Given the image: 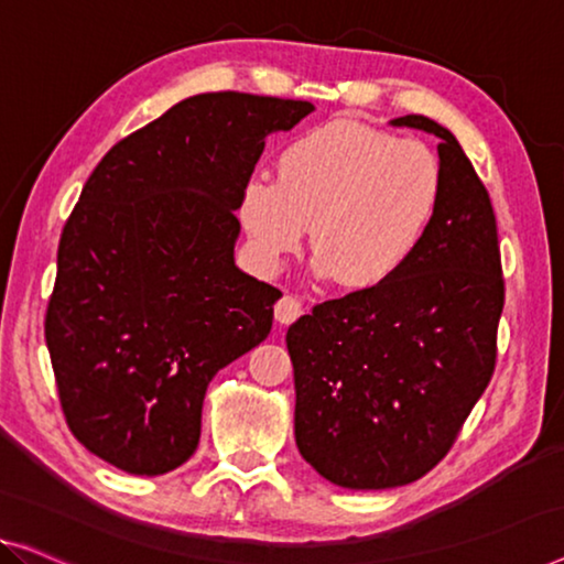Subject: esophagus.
Masks as SVG:
<instances>
[{"label": "esophagus", "instance_id": "esophagus-1", "mask_svg": "<svg viewBox=\"0 0 564 564\" xmlns=\"http://www.w3.org/2000/svg\"><path fill=\"white\" fill-rule=\"evenodd\" d=\"M273 314H275V322L293 324L301 314H304V304H301L299 296H289V293H285L279 304H275Z\"/></svg>", "mask_w": 564, "mask_h": 564}]
</instances>
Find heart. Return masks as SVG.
I'll list each match as a JSON object with an SVG mask.
<instances>
[{
	"label": "heart",
	"mask_w": 564,
	"mask_h": 564,
	"mask_svg": "<svg viewBox=\"0 0 564 564\" xmlns=\"http://www.w3.org/2000/svg\"><path fill=\"white\" fill-rule=\"evenodd\" d=\"M441 192L431 149L341 119L293 139L279 156V180L250 174L238 215L268 271L299 253L311 225L318 268L344 289L365 291L415 253Z\"/></svg>",
	"instance_id": "heart-1"
}]
</instances>
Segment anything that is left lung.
<instances>
[{
  "instance_id": "8db88e82",
  "label": "left lung",
  "mask_w": 564,
  "mask_h": 564,
  "mask_svg": "<svg viewBox=\"0 0 564 564\" xmlns=\"http://www.w3.org/2000/svg\"><path fill=\"white\" fill-rule=\"evenodd\" d=\"M441 139L443 192L425 238L375 289L316 304L289 326L296 445L344 489H394L456 443L497 367L503 275L489 192L456 137Z\"/></svg>"
}]
</instances>
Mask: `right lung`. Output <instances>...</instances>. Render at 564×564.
I'll list each match as a JSON object with an SVG mask.
<instances>
[{
	"instance_id": "add662e5",
	"label": "right lung",
	"mask_w": 564,
	"mask_h": 564,
	"mask_svg": "<svg viewBox=\"0 0 564 564\" xmlns=\"http://www.w3.org/2000/svg\"><path fill=\"white\" fill-rule=\"evenodd\" d=\"M308 100L199 94L121 139L67 217L45 341L67 427L137 476L182 466L213 377L271 334L281 291L235 265L240 189Z\"/></svg>"
}]
</instances>
